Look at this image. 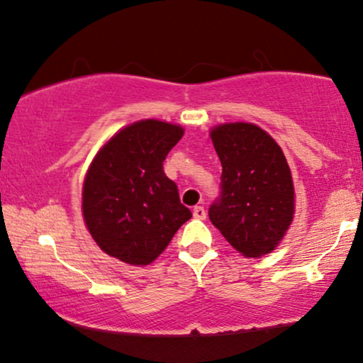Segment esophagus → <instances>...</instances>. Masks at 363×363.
Wrapping results in <instances>:
<instances>
[{
  "label": "esophagus",
  "instance_id": "esophagus-1",
  "mask_svg": "<svg viewBox=\"0 0 363 363\" xmlns=\"http://www.w3.org/2000/svg\"><path fill=\"white\" fill-rule=\"evenodd\" d=\"M193 216L196 220H205L206 218V211H205V208L203 206H194V210H193Z\"/></svg>",
  "mask_w": 363,
  "mask_h": 363
}]
</instances>
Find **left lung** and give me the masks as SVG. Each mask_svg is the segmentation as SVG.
I'll use <instances>...</instances> for the list:
<instances>
[{
	"mask_svg": "<svg viewBox=\"0 0 363 363\" xmlns=\"http://www.w3.org/2000/svg\"><path fill=\"white\" fill-rule=\"evenodd\" d=\"M222 162V196L210 220L244 257L273 252L295 215L294 179L280 145L252 123H223L210 129Z\"/></svg>",
	"mask_w": 363,
	"mask_h": 363,
	"instance_id": "1",
	"label": "left lung"
}]
</instances>
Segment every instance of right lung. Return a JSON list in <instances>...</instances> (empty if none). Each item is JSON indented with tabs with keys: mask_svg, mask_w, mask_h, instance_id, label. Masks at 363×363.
Returning a JSON list of instances; mask_svg holds the SVG:
<instances>
[{
	"mask_svg": "<svg viewBox=\"0 0 363 363\" xmlns=\"http://www.w3.org/2000/svg\"><path fill=\"white\" fill-rule=\"evenodd\" d=\"M182 135L179 124L141 119L121 128L95 153L82 187V215L106 254L147 266L191 218L162 167Z\"/></svg>",
	"mask_w": 363,
	"mask_h": 363,
	"instance_id": "add662e5",
	"label": "right lung"
}]
</instances>
